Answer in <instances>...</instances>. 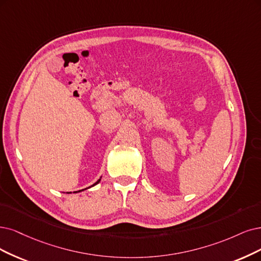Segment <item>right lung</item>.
<instances>
[{"label":"right lung","mask_w":261,"mask_h":261,"mask_svg":"<svg viewBox=\"0 0 261 261\" xmlns=\"http://www.w3.org/2000/svg\"><path fill=\"white\" fill-rule=\"evenodd\" d=\"M100 180H101V178H100V179H98V180H96V181L94 182V184H93L92 186H94V185H96V184H99ZM92 186H90V187H92ZM90 187H88V188H90ZM85 189H87V188H85ZM85 189H82V190H85ZM82 190H79V191H82Z\"/></svg>","instance_id":"right-lung-1"}]
</instances>
